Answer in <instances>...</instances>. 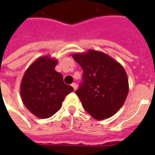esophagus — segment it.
Wrapping results in <instances>:
<instances>
[{"label": "esophagus", "mask_w": 155, "mask_h": 155, "mask_svg": "<svg viewBox=\"0 0 155 155\" xmlns=\"http://www.w3.org/2000/svg\"><path fill=\"white\" fill-rule=\"evenodd\" d=\"M71 86H72V87L74 88V90L77 89V84H76L75 83H73V84H71Z\"/></svg>", "instance_id": "esophagus-1"}]
</instances>
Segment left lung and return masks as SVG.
I'll use <instances>...</instances> for the list:
<instances>
[{
	"label": "left lung",
	"mask_w": 155,
	"mask_h": 155,
	"mask_svg": "<svg viewBox=\"0 0 155 155\" xmlns=\"http://www.w3.org/2000/svg\"><path fill=\"white\" fill-rule=\"evenodd\" d=\"M73 58L84 71L83 83L75 92L92 117H111L124 104L129 92L127 74L121 64L104 52L88 50Z\"/></svg>",
	"instance_id": "1"
}]
</instances>
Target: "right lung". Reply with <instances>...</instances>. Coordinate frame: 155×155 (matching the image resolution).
Wrapping results in <instances>:
<instances>
[{"label": "right lung", "instance_id": "add662e5", "mask_svg": "<svg viewBox=\"0 0 155 155\" xmlns=\"http://www.w3.org/2000/svg\"><path fill=\"white\" fill-rule=\"evenodd\" d=\"M58 60L43 55L34 61L23 75L21 97L28 110L37 117L49 118L60 109L65 97L74 89L63 83L54 70Z\"/></svg>", "mask_w": 155, "mask_h": 155}]
</instances>
